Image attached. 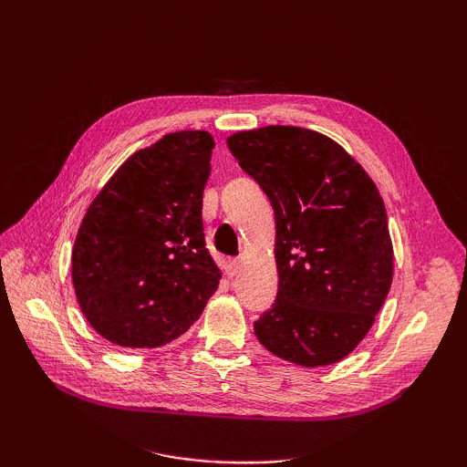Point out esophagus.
<instances>
[{"mask_svg": "<svg viewBox=\"0 0 467 467\" xmlns=\"http://www.w3.org/2000/svg\"><path fill=\"white\" fill-rule=\"evenodd\" d=\"M239 266H242V263H239L237 259L228 261V265H225V275H228L230 278H234L239 273Z\"/></svg>", "mask_w": 467, "mask_h": 467, "instance_id": "esophagus-1", "label": "esophagus"}]
</instances>
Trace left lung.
Instances as JSON below:
<instances>
[{"label": "left lung", "instance_id": "left-lung-1", "mask_svg": "<svg viewBox=\"0 0 467 467\" xmlns=\"http://www.w3.org/2000/svg\"><path fill=\"white\" fill-rule=\"evenodd\" d=\"M228 148L275 210L278 292L255 321L259 343L306 368L343 360L370 331L393 278L374 181L331 138L298 126L235 132Z\"/></svg>", "mask_w": 467, "mask_h": 467}]
</instances>
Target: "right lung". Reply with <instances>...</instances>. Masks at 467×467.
Wrapping results in <instances>:
<instances>
[{
	"label": "right lung",
	"mask_w": 467,
	"mask_h": 467,
	"mask_svg": "<svg viewBox=\"0 0 467 467\" xmlns=\"http://www.w3.org/2000/svg\"><path fill=\"white\" fill-rule=\"evenodd\" d=\"M214 138L165 134L109 179L79 225L72 280L83 316L126 348L171 343L222 278L204 244L202 192Z\"/></svg>",
	"instance_id": "obj_1"
}]
</instances>
